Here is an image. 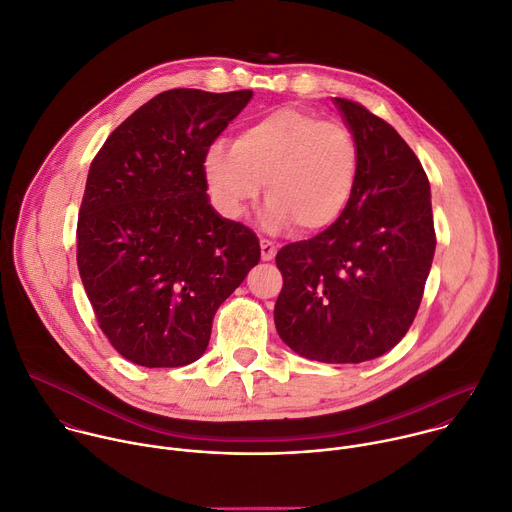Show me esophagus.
I'll return each instance as SVG.
<instances>
[{
	"label": "esophagus",
	"mask_w": 512,
	"mask_h": 512,
	"mask_svg": "<svg viewBox=\"0 0 512 512\" xmlns=\"http://www.w3.org/2000/svg\"><path fill=\"white\" fill-rule=\"evenodd\" d=\"M277 253V245L269 239H261V259L263 261H271Z\"/></svg>",
	"instance_id": "34e87169"
}]
</instances>
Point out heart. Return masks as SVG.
<instances>
[{"label": "heart", "mask_w": 512, "mask_h": 512, "mask_svg": "<svg viewBox=\"0 0 512 512\" xmlns=\"http://www.w3.org/2000/svg\"><path fill=\"white\" fill-rule=\"evenodd\" d=\"M360 150L348 125L281 107L245 125L235 143L218 139L204 160L210 192L227 216L241 218L265 184L263 221L306 233L334 225L358 180Z\"/></svg>", "instance_id": "1"}]
</instances>
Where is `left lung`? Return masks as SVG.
Wrapping results in <instances>:
<instances>
[{
  "instance_id": "obj_1",
  "label": "left lung",
  "mask_w": 512,
  "mask_h": 512,
  "mask_svg": "<svg viewBox=\"0 0 512 512\" xmlns=\"http://www.w3.org/2000/svg\"><path fill=\"white\" fill-rule=\"evenodd\" d=\"M334 105L358 141L356 188L334 225L279 249L273 318L300 356L356 364L389 352L413 324L435 231L429 180L405 139L360 103Z\"/></svg>"
}]
</instances>
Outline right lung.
<instances>
[{"mask_svg":"<svg viewBox=\"0 0 512 512\" xmlns=\"http://www.w3.org/2000/svg\"><path fill=\"white\" fill-rule=\"evenodd\" d=\"M253 91H164L95 156L77 225L79 273L111 346L148 369L198 360L212 318L259 263L257 235L208 202L204 160Z\"/></svg>","mask_w":512,"mask_h":512,"instance_id":"add662e5","label":"right lung"}]
</instances>
